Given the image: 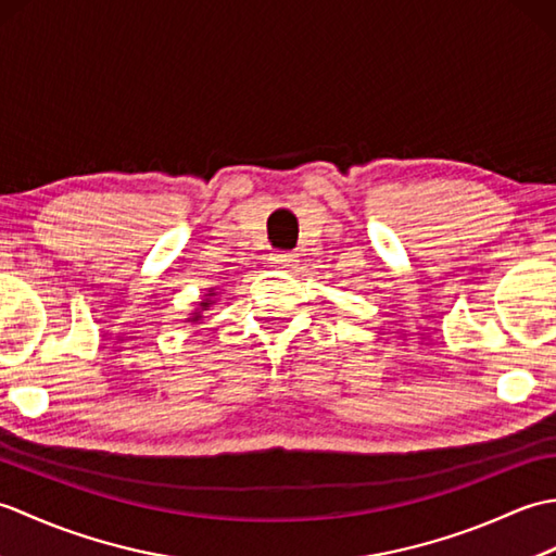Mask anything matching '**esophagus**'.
Wrapping results in <instances>:
<instances>
[{"instance_id": "34e87169", "label": "esophagus", "mask_w": 556, "mask_h": 556, "mask_svg": "<svg viewBox=\"0 0 556 556\" xmlns=\"http://www.w3.org/2000/svg\"><path fill=\"white\" fill-rule=\"evenodd\" d=\"M275 263H277L279 267L291 269L293 265L299 263V260H296V255H293V253H279V255H275Z\"/></svg>"}]
</instances>
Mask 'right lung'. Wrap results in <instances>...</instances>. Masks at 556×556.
<instances>
[{
	"instance_id": "right-lung-1",
	"label": "right lung",
	"mask_w": 556,
	"mask_h": 556,
	"mask_svg": "<svg viewBox=\"0 0 556 556\" xmlns=\"http://www.w3.org/2000/svg\"><path fill=\"white\" fill-rule=\"evenodd\" d=\"M212 296H215V291H210L207 293V296L203 299V301H200L198 305H200V308L195 311V313H191V317H188V323H198L200 320V317H203V315H200V313H203V311H210V305L212 303H215V301H212Z\"/></svg>"
}]
</instances>
